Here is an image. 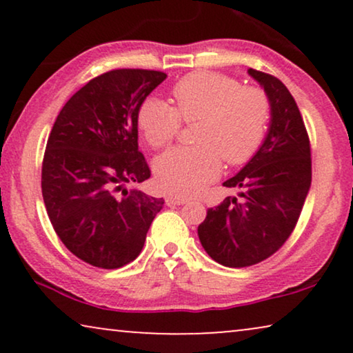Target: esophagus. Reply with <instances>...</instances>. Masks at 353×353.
<instances>
[{"label": "esophagus", "instance_id": "obj_1", "mask_svg": "<svg viewBox=\"0 0 353 353\" xmlns=\"http://www.w3.org/2000/svg\"><path fill=\"white\" fill-rule=\"evenodd\" d=\"M190 202L188 197H183V196H168L167 197V205H185Z\"/></svg>", "mask_w": 353, "mask_h": 353}]
</instances>
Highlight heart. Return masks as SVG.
Wrapping results in <instances>:
<instances>
[{"instance_id": "b5f03b06", "label": "heart", "mask_w": 353, "mask_h": 353, "mask_svg": "<svg viewBox=\"0 0 353 353\" xmlns=\"http://www.w3.org/2000/svg\"><path fill=\"white\" fill-rule=\"evenodd\" d=\"M175 108L159 98L139 105L138 128L152 148H165L180 133L181 121L199 120L196 146L175 148L154 162L165 191L191 196L214 181L228 165L245 163L259 151L270 122V101L257 86H241L215 72L186 75L172 90Z\"/></svg>"}]
</instances>
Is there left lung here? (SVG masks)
I'll return each mask as SVG.
<instances>
[{"mask_svg": "<svg viewBox=\"0 0 353 353\" xmlns=\"http://www.w3.org/2000/svg\"><path fill=\"white\" fill-rule=\"evenodd\" d=\"M270 101V125L252 159L223 186L241 188L207 210L197 228L205 252L223 267L255 265L291 236L312 185L310 141L292 94L276 77L249 69Z\"/></svg>", "mask_w": 353, "mask_h": 353, "instance_id": "obj_1", "label": "left lung"}]
</instances>
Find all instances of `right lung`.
<instances>
[{
    "label": "right lung",
    "mask_w": 353,
    "mask_h": 353,
    "mask_svg": "<svg viewBox=\"0 0 353 353\" xmlns=\"http://www.w3.org/2000/svg\"><path fill=\"white\" fill-rule=\"evenodd\" d=\"M163 72L117 69L67 101L48 138L41 192L52 228L72 254L114 270L141 252L162 197L132 183L151 176L138 149V110Z\"/></svg>",
    "instance_id": "obj_1"
}]
</instances>
